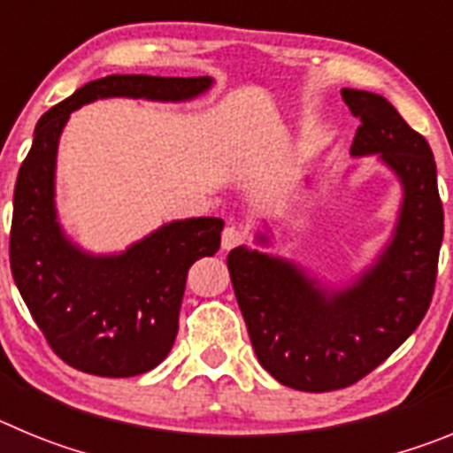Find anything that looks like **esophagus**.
<instances>
[{
	"instance_id": "obj_1",
	"label": "esophagus",
	"mask_w": 453,
	"mask_h": 453,
	"mask_svg": "<svg viewBox=\"0 0 453 453\" xmlns=\"http://www.w3.org/2000/svg\"><path fill=\"white\" fill-rule=\"evenodd\" d=\"M240 242H242V234H240L235 226H226V229L222 231V250L224 251L234 250V247H238Z\"/></svg>"
}]
</instances>
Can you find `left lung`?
Segmentation results:
<instances>
[{"instance_id":"8db88e82","label":"left lung","mask_w":453,"mask_h":453,"mask_svg":"<svg viewBox=\"0 0 453 453\" xmlns=\"http://www.w3.org/2000/svg\"><path fill=\"white\" fill-rule=\"evenodd\" d=\"M361 118L351 156H376L402 188L397 222L370 265L331 283L308 267L254 245L231 250L226 265L258 363L302 392L347 388L381 365L419 326L434 295L445 215L429 142L390 102L367 90H340Z\"/></svg>"}]
</instances>
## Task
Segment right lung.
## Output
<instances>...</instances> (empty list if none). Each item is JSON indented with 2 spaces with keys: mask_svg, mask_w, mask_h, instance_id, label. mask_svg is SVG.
Segmentation results:
<instances>
[{
  "mask_svg": "<svg viewBox=\"0 0 453 453\" xmlns=\"http://www.w3.org/2000/svg\"><path fill=\"white\" fill-rule=\"evenodd\" d=\"M213 77L113 74L79 88L35 124L18 172L11 270L24 303L67 365L97 376H135L170 354L188 270L219 250L224 219H172L113 254L70 238L56 208V156L70 115L97 99L179 104L202 97Z\"/></svg>",
  "mask_w": 453,
  "mask_h": 453,
  "instance_id": "add662e5",
  "label": "right lung"
}]
</instances>
